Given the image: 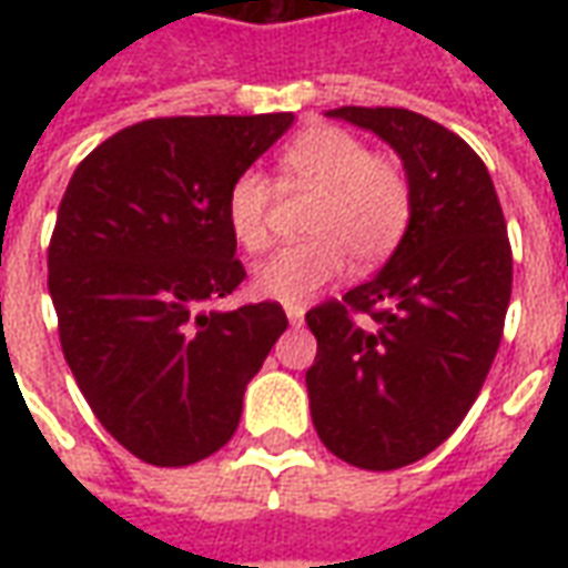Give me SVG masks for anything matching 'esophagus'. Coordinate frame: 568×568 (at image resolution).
<instances>
[{
    "label": "esophagus",
    "instance_id": "esophagus-1",
    "mask_svg": "<svg viewBox=\"0 0 568 568\" xmlns=\"http://www.w3.org/2000/svg\"><path fill=\"white\" fill-rule=\"evenodd\" d=\"M285 316H288L292 325H301L304 322V307L301 304H285Z\"/></svg>",
    "mask_w": 568,
    "mask_h": 568
}]
</instances>
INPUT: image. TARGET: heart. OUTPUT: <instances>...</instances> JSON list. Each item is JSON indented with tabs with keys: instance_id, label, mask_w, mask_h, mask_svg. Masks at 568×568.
Returning a JSON list of instances; mask_svg holds the SVG:
<instances>
[{
	"instance_id": "b5f03b06",
	"label": "heart",
	"mask_w": 568,
	"mask_h": 568,
	"mask_svg": "<svg viewBox=\"0 0 568 568\" xmlns=\"http://www.w3.org/2000/svg\"><path fill=\"white\" fill-rule=\"evenodd\" d=\"M276 185L316 191L310 240L276 248L252 271L255 292L283 304L310 301L344 273L346 258L377 267L402 243L414 212L402 163L371 154L356 133L334 124H313L285 142L276 154ZM271 200V182L258 170H243L224 194V222L246 252L267 243Z\"/></svg>"
}]
</instances>
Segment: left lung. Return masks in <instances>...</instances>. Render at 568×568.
<instances>
[{
    "instance_id": "1",
    "label": "left lung",
    "mask_w": 568,
    "mask_h": 568,
    "mask_svg": "<svg viewBox=\"0 0 568 568\" xmlns=\"http://www.w3.org/2000/svg\"><path fill=\"white\" fill-rule=\"evenodd\" d=\"M328 118L389 142L414 212L371 283L307 313L313 426L344 463L410 465L450 438L475 405L511 301V243L496 187L471 145L407 109L344 105ZM368 312V329L355 322Z\"/></svg>"
}]
</instances>
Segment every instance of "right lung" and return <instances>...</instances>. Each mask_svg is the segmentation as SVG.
Masks as SVG:
<instances>
[{"label": "right lung", "instance_id": "1", "mask_svg": "<svg viewBox=\"0 0 568 568\" xmlns=\"http://www.w3.org/2000/svg\"><path fill=\"white\" fill-rule=\"evenodd\" d=\"M292 121L151 118L69 179L48 246L60 346L97 419L142 463L179 468L224 447L288 328L276 301L203 307L246 280L224 194Z\"/></svg>", "mask_w": 568, "mask_h": 568}]
</instances>
